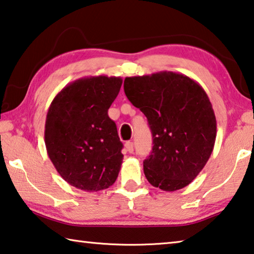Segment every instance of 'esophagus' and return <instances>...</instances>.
Instances as JSON below:
<instances>
[{"mask_svg":"<svg viewBox=\"0 0 254 254\" xmlns=\"http://www.w3.org/2000/svg\"><path fill=\"white\" fill-rule=\"evenodd\" d=\"M126 148H127V150L130 152V154H132V152H133V142L127 141L126 143Z\"/></svg>","mask_w":254,"mask_h":254,"instance_id":"1","label":"esophagus"}]
</instances>
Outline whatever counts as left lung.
Here are the masks:
<instances>
[{"label":"left lung","mask_w":254,"mask_h":254,"mask_svg":"<svg viewBox=\"0 0 254 254\" xmlns=\"http://www.w3.org/2000/svg\"><path fill=\"white\" fill-rule=\"evenodd\" d=\"M124 92L148 120L152 150L143 162L148 182L163 191L190 184L214 150L217 122L203 88L189 76L162 71L127 76Z\"/></svg>","instance_id":"obj_1"}]
</instances>
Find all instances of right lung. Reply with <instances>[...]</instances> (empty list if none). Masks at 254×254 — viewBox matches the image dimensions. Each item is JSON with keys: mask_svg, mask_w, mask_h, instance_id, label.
<instances>
[{"mask_svg": "<svg viewBox=\"0 0 254 254\" xmlns=\"http://www.w3.org/2000/svg\"><path fill=\"white\" fill-rule=\"evenodd\" d=\"M120 76H87L55 96L45 122L47 155L64 181L79 190L110 188L122 165L123 144L108 108L118 97Z\"/></svg>", "mask_w": 254, "mask_h": 254, "instance_id": "1", "label": "right lung"}]
</instances>
